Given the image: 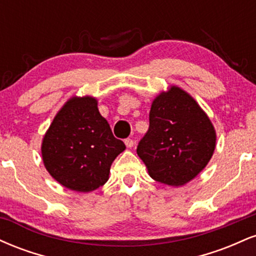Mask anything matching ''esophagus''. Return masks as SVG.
<instances>
[{"mask_svg":"<svg viewBox=\"0 0 256 256\" xmlns=\"http://www.w3.org/2000/svg\"><path fill=\"white\" fill-rule=\"evenodd\" d=\"M125 146H128V148H132V146H134V140H132L131 138H126V140H125Z\"/></svg>","mask_w":256,"mask_h":256,"instance_id":"34e87169","label":"esophagus"}]
</instances>
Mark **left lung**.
<instances>
[{"label":"left lung","mask_w":256,"mask_h":256,"mask_svg":"<svg viewBox=\"0 0 256 256\" xmlns=\"http://www.w3.org/2000/svg\"><path fill=\"white\" fill-rule=\"evenodd\" d=\"M216 140L207 114L189 94L173 85L152 101L149 128L138 143L137 154L152 179L180 186L207 166Z\"/></svg>","instance_id":"1"}]
</instances>
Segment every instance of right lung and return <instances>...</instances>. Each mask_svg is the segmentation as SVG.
Listing matches in <instances>:
<instances>
[{
  "label": "right lung",
  "instance_id": "obj_1",
  "mask_svg": "<svg viewBox=\"0 0 256 256\" xmlns=\"http://www.w3.org/2000/svg\"><path fill=\"white\" fill-rule=\"evenodd\" d=\"M91 96L70 98L58 112L42 142L46 171L67 189L90 192L110 178L112 162L125 150Z\"/></svg>",
  "mask_w": 256,
  "mask_h": 256
}]
</instances>
